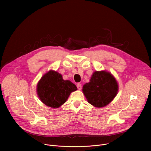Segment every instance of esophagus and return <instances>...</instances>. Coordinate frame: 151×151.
<instances>
[{"label": "esophagus", "instance_id": "obj_1", "mask_svg": "<svg viewBox=\"0 0 151 151\" xmlns=\"http://www.w3.org/2000/svg\"><path fill=\"white\" fill-rule=\"evenodd\" d=\"M76 87H77L78 89L79 90L82 89V85H81V83H78L76 84Z\"/></svg>", "mask_w": 151, "mask_h": 151}]
</instances>
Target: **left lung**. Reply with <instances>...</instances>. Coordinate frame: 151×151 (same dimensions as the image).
<instances>
[{
	"label": "left lung",
	"mask_w": 151,
	"mask_h": 151,
	"mask_svg": "<svg viewBox=\"0 0 151 151\" xmlns=\"http://www.w3.org/2000/svg\"><path fill=\"white\" fill-rule=\"evenodd\" d=\"M118 90L116 81L106 71L95 72L90 82L85 83L82 89L88 103L96 107L108 104L116 96Z\"/></svg>",
	"instance_id": "left-lung-1"
}]
</instances>
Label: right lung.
Wrapping results in <instances>:
<instances>
[{
	"label": "right lung",
	"mask_w": 151,
	"mask_h": 151,
	"mask_svg": "<svg viewBox=\"0 0 151 151\" xmlns=\"http://www.w3.org/2000/svg\"><path fill=\"white\" fill-rule=\"evenodd\" d=\"M77 90L70 81H64L57 72L50 70L42 77L37 86L40 100L47 106L57 108L68 100L69 95Z\"/></svg>",
	"instance_id": "obj_1"
}]
</instances>
